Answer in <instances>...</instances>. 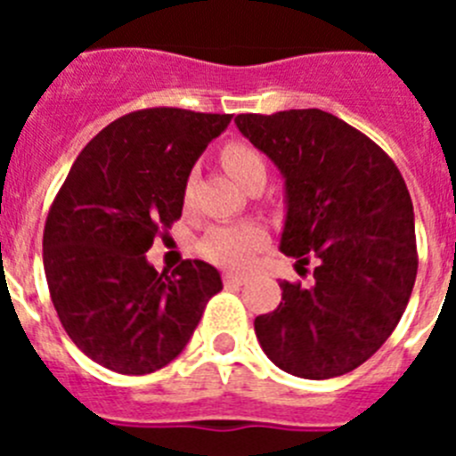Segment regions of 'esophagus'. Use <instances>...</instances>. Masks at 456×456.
I'll list each match as a JSON object with an SVG mask.
<instances>
[{
  "label": "esophagus",
  "mask_w": 456,
  "mask_h": 456,
  "mask_svg": "<svg viewBox=\"0 0 456 456\" xmlns=\"http://www.w3.org/2000/svg\"><path fill=\"white\" fill-rule=\"evenodd\" d=\"M224 283L225 285H244L247 283V276L244 273H235V272H224Z\"/></svg>",
  "instance_id": "esophagus-1"
}]
</instances>
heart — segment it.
<instances>
[{"mask_svg": "<svg viewBox=\"0 0 456 456\" xmlns=\"http://www.w3.org/2000/svg\"><path fill=\"white\" fill-rule=\"evenodd\" d=\"M221 162L225 171L244 187L256 173H267L263 155L256 148L247 143H228L221 151ZM191 193V180L187 183L184 196L189 199ZM267 244V232L256 221H244V224L215 225L208 235L200 240L199 251L205 260L228 269H244L253 260L260 248Z\"/></svg>", "mask_w": 456, "mask_h": 456, "instance_id": "obj_1", "label": "heart"}]
</instances>
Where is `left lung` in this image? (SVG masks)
<instances>
[{
    "mask_svg": "<svg viewBox=\"0 0 456 456\" xmlns=\"http://www.w3.org/2000/svg\"><path fill=\"white\" fill-rule=\"evenodd\" d=\"M235 123L283 173L281 251L299 267L317 260L308 288L281 281L278 308L256 317L260 347L294 377L352 372L388 340L416 283L413 203L400 168L322 109L240 114Z\"/></svg>",
    "mask_w": 456,
    "mask_h": 456,
    "instance_id": "1",
    "label": "left lung"
}]
</instances>
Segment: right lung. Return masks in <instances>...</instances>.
Instances as JSON below:
<instances>
[{
	"label": "right lung",
	"instance_id": "add662e5",
	"mask_svg": "<svg viewBox=\"0 0 456 456\" xmlns=\"http://www.w3.org/2000/svg\"><path fill=\"white\" fill-rule=\"evenodd\" d=\"M232 114L152 107L93 136L52 200L43 265L56 315L91 361L151 374L178 356L224 285L212 265L157 272L143 253L183 215L193 162Z\"/></svg>",
	"mask_w": 456,
	"mask_h": 456
}]
</instances>
